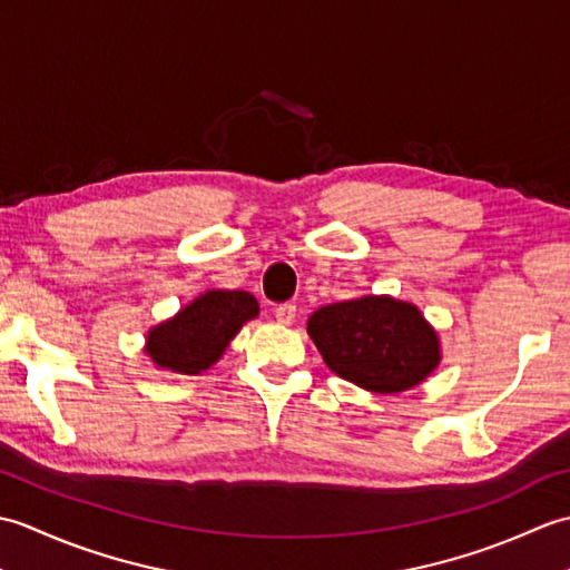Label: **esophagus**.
I'll list each match as a JSON object with an SVG mask.
<instances>
[{
    "label": "esophagus",
    "instance_id": "esophagus-1",
    "mask_svg": "<svg viewBox=\"0 0 570 570\" xmlns=\"http://www.w3.org/2000/svg\"><path fill=\"white\" fill-rule=\"evenodd\" d=\"M276 321L282 325H292L296 321V306L294 304H282L276 308Z\"/></svg>",
    "mask_w": 570,
    "mask_h": 570
}]
</instances>
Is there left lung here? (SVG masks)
I'll use <instances>...</instances> for the list:
<instances>
[{"mask_svg": "<svg viewBox=\"0 0 570 570\" xmlns=\"http://www.w3.org/2000/svg\"><path fill=\"white\" fill-rule=\"evenodd\" d=\"M306 331L337 377L372 394L414 390L443 357L439 331L421 308L390 294L323 306Z\"/></svg>", "mask_w": 570, "mask_h": 570, "instance_id": "obj_1", "label": "left lung"}]
</instances>
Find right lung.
<instances>
[{"label":"right lung","mask_w":570,"mask_h":570,"mask_svg":"<svg viewBox=\"0 0 570 570\" xmlns=\"http://www.w3.org/2000/svg\"><path fill=\"white\" fill-rule=\"evenodd\" d=\"M259 316L249 292L208 288L176 316L156 323L144 337V355L156 370L171 374H200L225 355L242 325Z\"/></svg>","instance_id":"obj_1"}]
</instances>
